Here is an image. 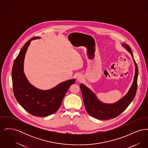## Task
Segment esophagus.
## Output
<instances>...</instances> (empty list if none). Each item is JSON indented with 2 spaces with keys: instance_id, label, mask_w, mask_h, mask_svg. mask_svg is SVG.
Returning a JSON list of instances; mask_svg holds the SVG:
<instances>
[{
  "instance_id": "esophagus-1",
  "label": "esophagus",
  "mask_w": 148,
  "mask_h": 148,
  "mask_svg": "<svg viewBox=\"0 0 148 148\" xmlns=\"http://www.w3.org/2000/svg\"><path fill=\"white\" fill-rule=\"evenodd\" d=\"M83 79H84V77H83V75H77V82H82V81L83 80Z\"/></svg>"
}]
</instances>
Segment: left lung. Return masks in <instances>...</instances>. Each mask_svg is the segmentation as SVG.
Wrapping results in <instances>:
<instances>
[{
    "label": "left lung",
    "mask_w": 148,
    "mask_h": 148,
    "mask_svg": "<svg viewBox=\"0 0 148 148\" xmlns=\"http://www.w3.org/2000/svg\"><path fill=\"white\" fill-rule=\"evenodd\" d=\"M122 45L132 55L135 66L133 82L125 95L116 103L106 104L99 100L96 95L84 84L80 85L85 109L88 113L94 118L99 120H108L118 116L127 109L135 96L138 77V66L134 60L130 47L124 43H123Z\"/></svg>",
    "instance_id": "obj_1"
}]
</instances>
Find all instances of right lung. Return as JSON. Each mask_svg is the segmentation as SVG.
Returning a JSON list of instances; mask_svg holds the SVG:
<instances>
[{
	"label": "right lung",
	"instance_id": "right-lung-1",
	"mask_svg": "<svg viewBox=\"0 0 148 148\" xmlns=\"http://www.w3.org/2000/svg\"><path fill=\"white\" fill-rule=\"evenodd\" d=\"M40 39L31 38L22 47L14 60L12 77L15 98L20 105L32 115L45 117L56 112L62 104L64 97L71 85L75 82L73 79L63 82L49 90H40L29 82L24 72L25 55L30 42Z\"/></svg>",
	"mask_w": 148,
	"mask_h": 148
}]
</instances>
